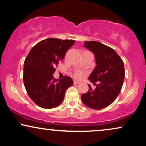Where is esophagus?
I'll return each mask as SVG.
<instances>
[{"label":"esophagus","instance_id":"obj_1","mask_svg":"<svg viewBox=\"0 0 146 146\" xmlns=\"http://www.w3.org/2000/svg\"><path fill=\"white\" fill-rule=\"evenodd\" d=\"M73 84H80V82H78V81H74V82H73Z\"/></svg>","mask_w":146,"mask_h":146}]
</instances>
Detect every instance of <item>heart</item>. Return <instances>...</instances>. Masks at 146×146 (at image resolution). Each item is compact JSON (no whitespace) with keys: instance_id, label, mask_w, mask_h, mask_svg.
<instances>
[{"instance_id":"obj_1","label":"heart","mask_w":146,"mask_h":146,"mask_svg":"<svg viewBox=\"0 0 146 146\" xmlns=\"http://www.w3.org/2000/svg\"><path fill=\"white\" fill-rule=\"evenodd\" d=\"M86 72L83 71V70H76L73 73V77L77 80H82V79L86 76Z\"/></svg>"}]
</instances>
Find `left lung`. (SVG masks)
I'll return each instance as SVG.
<instances>
[{"instance_id":"8db88e82","label":"left lung","mask_w":146,"mask_h":146,"mask_svg":"<svg viewBox=\"0 0 146 146\" xmlns=\"http://www.w3.org/2000/svg\"><path fill=\"white\" fill-rule=\"evenodd\" d=\"M84 46L95 58L96 66L88 80L96 88L92 89L88 84L89 89L82 95V101L90 108L102 109L111 104L121 91L125 78L124 64L115 50L101 42H84Z\"/></svg>"}]
</instances>
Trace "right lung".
<instances>
[{
    "label": "right lung",
    "mask_w": 146,
    "mask_h": 146,
    "mask_svg": "<svg viewBox=\"0 0 146 146\" xmlns=\"http://www.w3.org/2000/svg\"><path fill=\"white\" fill-rule=\"evenodd\" d=\"M75 42L48 38L30 50L24 62L23 81L29 98L38 106L49 109L59 106L66 90L73 85V80L69 77L57 81L53 75Z\"/></svg>",
    "instance_id": "obj_1"
}]
</instances>
